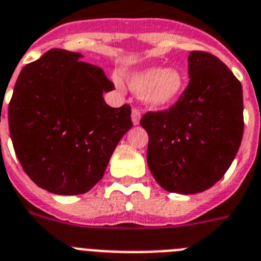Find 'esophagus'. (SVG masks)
I'll return each instance as SVG.
<instances>
[{"instance_id": "esophagus-1", "label": "esophagus", "mask_w": 261, "mask_h": 261, "mask_svg": "<svg viewBox=\"0 0 261 261\" xmlns=\"http://www.w3.org/2000/svg\"><path fill=\"white\" fill-rule=\"evenodd\" d=\"M131 119H133V123L134 124L139 123V120H141V111L138 109H133V111H131Z\"/></svg>"}]
</instances>
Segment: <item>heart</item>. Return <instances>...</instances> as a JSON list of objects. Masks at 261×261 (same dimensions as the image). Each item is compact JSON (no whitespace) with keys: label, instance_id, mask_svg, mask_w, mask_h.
<instances>
[{"label":"heart","instance_id":"1","mask_svg":"<svg viewBox=\"0 0 261 261\" xmlns=\"http://www.w3.org/2000/svg\"><path fill=\"white\" fill-rule=\"evenodd\" d=\"M128 84L149 107L164 109L178 100L185 90L186 77L177 68L151 67L130 73Z\"/></svg>","mask_w":261,"mask_h":261}]
</instances>
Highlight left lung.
I'll list each match as a JSON object with an SVG mask.
<instances>
[{
    "label": "left lung",
    "instance_id": "8db88e82",
    "mask_svg": "<svg viewBox=\"0 0 261 261\" xmlns=\"http://www.w3.org/2000/svg\"><path fill=\"white\" fill-rule=\"evenodd\" d=\"M189 84L174 105L149 111L141 126L149 134L147 165L165 190L204 192L233 162L244 133L241 83L219 57L193 50Z\"/></svg>",
    "mask_w": 261,
    "mask_h": 261
}]
</instances>
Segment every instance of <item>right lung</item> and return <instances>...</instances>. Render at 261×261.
Returning a JSON list of instances; mask_svg holds the SVG:
<instances>
[{"label": "right lung", "instance_id": "obj_1", "mask_svg": "<svg viewBox=\"0 0 261 261\" xmlns=\"http://www.w3.org/2000/svg\"><path fill=\"white\" fill-rule=\"evenodd\" d=\"M82 55L50 49L21 69L9 101L10 138L29 178L75 196L103 178L118 142L133 126L131 107H110L105 71Z\"/></svg>", "mask_w": 261, "mask_h": 261}]
</instances>
